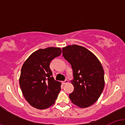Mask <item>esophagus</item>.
<instances>
[{"instance_id": "obj_1", "label": "esophagus", "mask_w": 125, "mask_h": 125, "mask_svg": "<svg viewBox=\"0 0 125 125\" xmlns=\"http://www.w3.org/2000/svg\"><path fill=\"white\" fill-rule=\"evenodd\" d=\"M67 83H68V80H67V79H66V80H64V81L63 82V83L64 84H66Z\"/></svg>"}]
</instances>
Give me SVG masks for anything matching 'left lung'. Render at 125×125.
Masks as SVG:
<instances>
[{"mask_svg":"<svg viewBox=\"0 0 125 125\" xmlns=\"http://www.w3.org/2000/svg\"><path fill=\"white\" fill-rule=\"evenodd\" d=\"M63 56L71 64L74 90L69 94L72 102L85 108L92 105L104 86V71L96 56L86 48L76 44L62 49Z\"/></svg>","mask_w":125,"mask_h":125,"instance_id":"8db88e82","label":"left lung"}]
</instances>
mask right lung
Returning <instances> with one entry per match:
<instances>
[{
  "label": "right lung",
  "mask_w": 125,
  "mask_h": 125,
  "mask_svg": "<svg viewBox=\"0 0 125 125\" xmlns=\"http://www.w3.org/2000/svg\"><path fill=\"white\" fill-rule=\"evenodd\" d=\"M61 49H40L23 64L19 84L25 99L31 106L44 109L53 105L61 91V83L54 79L51 62L61 55Z\"/></svg>",
  "instance_id": "right-lung-1"
}]
</instances>
